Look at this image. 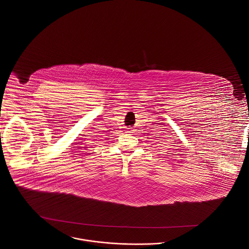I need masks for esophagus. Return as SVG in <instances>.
Returning a JSON list of instances; mask_svg holds the SVG:
<instances>
[{"label":"esophagus","mask_w":249,"mask_h":249,"mask_svg":"<svg viewBox=\"0 0 249 249\" xmlns=\"http://www.w3.org/2000/svg\"><path fill=\"white\" fill-rule=\"evenodd\" d=\"M126 129H127V132H131V130H130L131 128H126Z\"/></svg>","instance_id":"1"}]
</instances>
